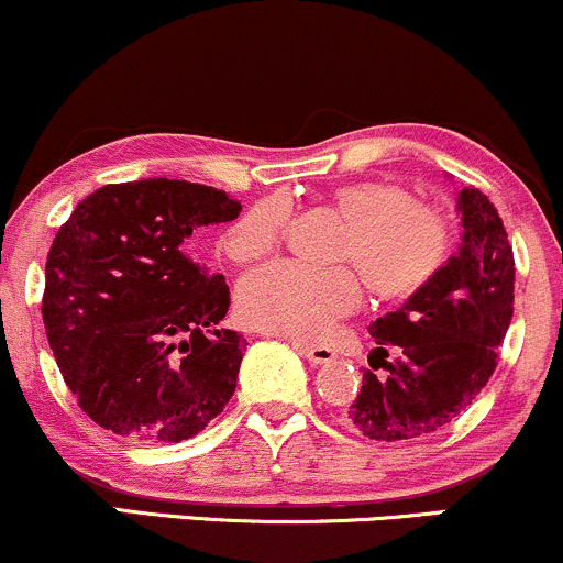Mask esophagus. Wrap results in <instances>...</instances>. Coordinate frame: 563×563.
<instances>
[{
    "mask_svg": "<svg viewBox=\"0 0 563 563\" xmlns=\"http://www.w3.org/2000/svg\"><path fill=\"white\" fill-rule=\"evenodd\" d=\"M294 349L301 354V357H307L309 363H314V365H328V363H333V360H335V352H333L331 346H322V344H296Z\"/></svg>",
    "mask_w": 563,
    "mask_h": 563,
    "instance_id": "1",
    "label": "esophagus"
}]
</instances>
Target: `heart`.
Returning <instances> with one entry per match:
<instances>
[{
  "mask_svg": "<svg viewBox=\"0 0 563 563\" xmlns=\"http://www.w3.org/2000/svg\"><path fill=\"white\" fill-rule=\"evenodd\" d=\"M328 203L346 222L339 260L354 264L380 301H405L421 294L450 256V228L431 206L416 203L402 185L349 183L328 192ZM288 209L260 200L224 230L222 254L232 262L267 256L280 241ZM352 267H309L273 262L241 280L235 307L256 331L312 339L357 307L363 283Z\"/></svg>",
  "mask_w": 563,
  "mask_h": 563,
  "instance_id": "1",
  "label": "heart"
}]
</instances>
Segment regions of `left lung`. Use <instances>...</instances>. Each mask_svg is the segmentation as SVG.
<instances>
[{"mask_svg":"<svg viewBox=\"0 0 563 563\" xmlns=\"http://www.w3.org/2000/svg\"><path fill=\"white\" fill-rule=\"evenodd\" d=\"M461 249L421 294L371 322L376 349L346 421L376 442L421 439L455 421L497 367L514 318V249L479 187L457 192ZM395 360H388V352ZM379 365L376 366L375 363Z\"/></svg>","mask_w":563,"mask_h":563,"instance_id":"1","label":"left lung"}]
</instances>
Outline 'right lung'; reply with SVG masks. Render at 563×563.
<instances>
[{
  "instance_id": "right-lung-1",
  "label": "right lung",
  "mask_w": 563,
  "mask_h": 563,
  "mask_svg": "<svg viewBox=\"0 0 563 563\" xmlns=\"http://www.w3.org/2000/svg\"><path fill=\"white\" fill-rule=\"evenodd\" d=\"M241 203L185 179H137L87 196L47 254L42 318L79 407L102 429L183 442L230 402L245 339L219 328L222 275L187 256L192 230Z\"/></svg>"
}]
</instances>
